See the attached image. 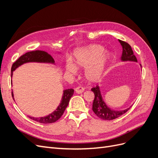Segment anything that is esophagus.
Listing matches in <instances>:
<instances>
[{
	"label": "esophagus",
	"mask_w": 158,
	"mask_h": 158,
	"mask_svg": "<svg viewBox=\"0 0 158 158\" xmlns=\"http://www.w3.org/2000/svg\"><path fill=\"white\" fill-rule=\"evenodd\" d=\"M84 88L83 87L78 86L75 88V92L77 94H82V92H84Z\"/></svg>",
	"instance_id": "1"
}]
</instances>
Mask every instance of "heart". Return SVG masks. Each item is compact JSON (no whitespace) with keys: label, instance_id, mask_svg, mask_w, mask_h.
<instances>
[{"label":"heart","instance_id":"b5f03b06","mask_svg":"<svg viewBox=\"0 0 158 158\" xmlns=\"http://www.w3.org/2000/svg\"><path fill=\"white\" fill-rule=\"evenodd\" d=\"M112 55L99 45L94 44L82 47L74 53V62L69 60L66 65L68 73L75 74L78 69H85V76L91 82L101 79L106 73Z\"/></svg>","mask_w":158,"mask_h":158}]
</instances>
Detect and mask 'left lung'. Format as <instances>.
<instances>
[{
	"instance_id": "1",
	"label": "left lung",
	"mask_w": 158,
	"mask_h": 158,
	"mask_svg": "<svg viewBox=\"0 0 158 158\" xmlns=\"http://www.w3.org/2000/svg\"><path fill=\"white\" fill-rule=\"evenodd\" d=\"M118 41L120 42V44L123 47L121 60L123 61L137 62L136 57L134 55V52L131 45L127 44V42L121 41L120 40H118ZM91 90L94 93L95 95L92 106V110L94 113L96 114V116H98L99 118L106 121L113 120V119H115L123 115V114L127 112L128 110L130 109L128 108L125 110H122V111H114V110H112L109 107H107L106 103L104 102L101 94V91H100L98 85L92 88Z\"/></svg>"
}]
</instances>
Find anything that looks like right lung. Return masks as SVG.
I'll use <instances>...</instances> for the list:
<instances>
[{
  "label": "right lung",
  "mask_w": 158,
  "mask_h": 158,
  "mask_svg": "<svg viewBox=\"0 0 158 158\" xmlns=\"http://www.w3.org/2000/svg\"><path fill=\"white\" fill-rule=\"evenodd\" d=\"M28 62H37V63H54L55 60L53 58L47 53V52L44 51H33L27 52L24 55H22L20 58L17 59L16 62L13 63L11 68V77L13 74V71L16 70V68L23 63H28ZM74 89H68L64 90V93L63 98H62L61 102L59 107L55 110L54 112L51 114H49L44 117L35 118L33 117H29L32 120L37 121L38 123L43 124H49L55 123L63 115L66 107L68 106L70 99L73 95ZM12 96L13 97V93L12 92Z\"/></svg>",
  "instance_id": "obj_1"
}]
</instances>
